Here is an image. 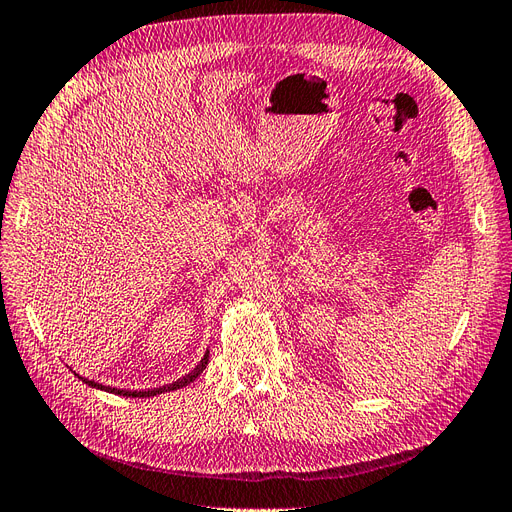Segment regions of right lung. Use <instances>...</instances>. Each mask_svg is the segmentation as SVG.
Masks as SVG:
<instances>
[{
    "instance_id": "obj_1",
    "label": "right lung",
    "mask_w": 512,
    "mask_h": 512,
    "mask_svg": "<svg viewBox=\"0 0 512 512\" xmlns=\"http://www.w3.org/2000/svg\"><path fill=\"white\" fill-rule=\"evenodd\" d=\"M206 364H209V351L204 353V357L200 359V364L193 368L189 375H185L183 379H178V381H174V383H170V385H161V388H155V390H140V392H131V390H118V388H109V385H99V383H94V381H88V379H84V377H79L81 381L84 383H88L90 388H99V390H105V392H112V394H118V396H131V398H146V396H157V394H163V392H170V390H181V388H185L187 383H191V381H196L198 377H200V372L206 368Z\"/></svg>"
}]
</instances>
